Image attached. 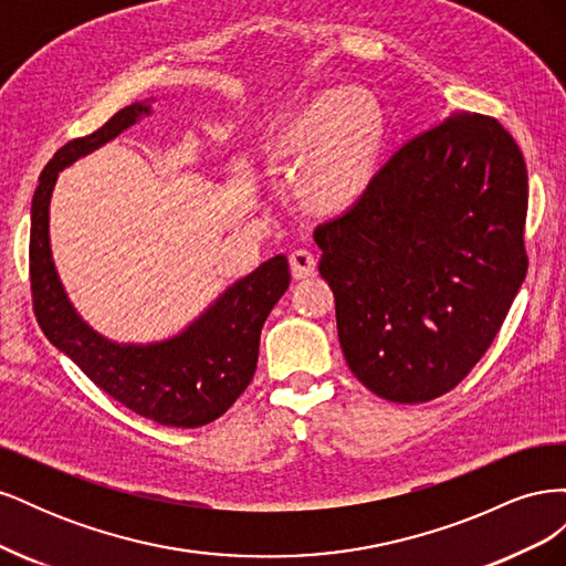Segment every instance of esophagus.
<instances>
[{"mask_svg": "<svg viewBox=\"0 0 566 566\" xmlns=\"http://www.w3.org/2000/svg\"><path fill=\"white\" fill-rule=\"evenodd\" d=\"M290 271H293L295 281H304L314 276L316 271V256L310 250H295L290 254Z\"/></svg>", "mask_w": 566, "mask_h": 566, "instance_id": "esophagus-1", "label": "esophagus"}]
</instances>
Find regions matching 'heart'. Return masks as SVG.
Instances as JSON below:
<instances>
[{"mask_svg": "<svg viewBox=\"0 0 566 566\" xmlns=\"http://www.w3.org/2000/svg\"><path fill=\"white\" fill-rule=\"evenodd\" d=\"M382 113L366 92L323 94L279 134L273 163H297L300 193L321 210H342L366 188L382 144Z\"/></svg>", "mask_w": 566, "mask_h": 566, "instance_id": "b5f03b06", "label": "heart"}]
</instances>
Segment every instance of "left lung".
<instances>
[{"mask_svg":"<svg viewBox=\"0 0 566 566\" xmlns=\"http://www.w3.org/2000/svg\"><path fill=\"white\" fill-rule=\"evenodd\" d=\"M526 202L522 150L499 119L451 113L316 227L339 347L373 394L437 399L484 356L526 276Z\"/></svg>","mask_w":566,"mask_h":566,"instance_id":"1","label":"left lung"}]
</instances>
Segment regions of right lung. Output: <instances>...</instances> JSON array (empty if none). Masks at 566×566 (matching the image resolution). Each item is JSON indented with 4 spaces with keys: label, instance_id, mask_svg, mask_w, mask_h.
<instances>
[{
    "label": "right lung",
    "instance_id": "obj_1",
    "mask_svg": "<svg viewBox=\"0 0 566 566\" xmlns=\"http://www.w3.org/2000/svg\"><path fill=\"white\" fill-rule=\"evenodd\" d=\"M150 113V101H136L94 134L65 144L44 167L30 208L32 302L51 345L115 401L160 424L200 427L227 413L252 380L262 325L290 285L285 254L231 283L184 331L158 342H115L96 333L67 300L51 256L49 205L59 175Z\"/></svg>",
    "mask_w": 566,
    "mask_h": 566
}]
</instances>
